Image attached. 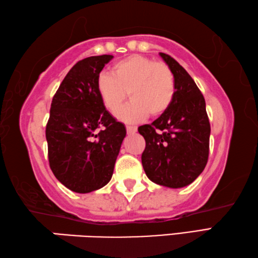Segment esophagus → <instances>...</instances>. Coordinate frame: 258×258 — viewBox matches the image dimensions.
<instances>
[{"instance_id":"obj_1","label":"esophagus","mask_w":258,"mask_h":258,"mask_svg":"<svg viewBox=\"0 0 258 258\" xmlns=\"http://www.w3.org/2000/svg\"><path fill=\"white\" fill-rule=\"evenodd\" d=\"M126 133L128 134H135L137 132V126L136 125H126Z\"/></svg>"}]
</instances>
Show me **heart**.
<instances>
[{
    "label": "heart",
    "mask_w": 258,
    "mask_h": 258,
    "mask_svg": "<svg viewBox=\"0 0 258 258\" xmlns=\"http://www.w3.org/2000/svg\"><path fill=\"white\" fill-rule=\"evenodd\" d=\"M110 74L99 75L97 92L111 113H116L129 97V105L119 112L126 122L144 120L151 113L160 116L168 111L175 95V79L172 70L163 62L150 57L132 55L116 62Z\"/></svg>",
    "instance_id": "b5f03b06"
}]
</instances>
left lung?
Masks as SVG:
<instances>
[{
  "mask_svg": "<svg viewBox=\"0 0 258 258\" xmlns=\"http://www.w3.org/2000/svg\"><path fill=\"white\" fill-rule=\"evenodd\" d=\"M160 55L174 75L175 95L164 114L138 128L146 142L142 163L153 182L182 188L205 169L211 125L204 96L195 81L173 57L165 53Z\"/></svg>",
  "mask_w": 258,
  "mask_h": 258,
  "instance_id": "left-lung-1",
  "label": "left lung"
}]
</instances>
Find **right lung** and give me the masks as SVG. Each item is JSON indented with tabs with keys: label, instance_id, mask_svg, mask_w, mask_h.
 I'll use <instances>...</instances> for the list:
<instances>
[{
	"label": "right lung",
	"instance_id": "obj_1",
	"mask_svg": "<svg viewBox=\"0 0 258 258\" xmlns=\"http://www.w3.org/2000/svg\"><path fill=\"white\" fill-rule=\"evenodd\" d=\"M113 55L77 62L52 99L46 124L49 168L68 189L87 194L110 181L125 126L104 106L97 78Z\"/></svg>",
	"mask_w": 258,
	"mask_h": 258
}]
</instances>
